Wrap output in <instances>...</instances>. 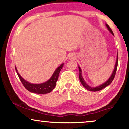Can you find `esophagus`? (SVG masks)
Here are the masks:
<instances>
[{
	"instance_id": "34e87169",
	"label": "esophagus",
	"mask_w": 129,
	"mask_h": 129,
	"mask_svg": "<svg viewBox=\"0 0 129 129\" xmlns=\"http://www.w3.org/2000/svg\"><path fill=\"white\" fill-rule=\"evenodd\" d=\"M75 55H73V54H72V55H70V59H74V57H75Z\"/></svg>"
}]
</instances>
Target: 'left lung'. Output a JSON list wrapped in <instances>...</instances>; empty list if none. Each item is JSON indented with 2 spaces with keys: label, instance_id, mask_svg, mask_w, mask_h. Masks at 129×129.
Wrapping results in <instances>:
<instances>
[{
  "label": "left lung",
  "instance_id": "obj_1",
  "mask_svg": "<svg viewBox=\"0 0 129 129\" xmlns=\"http://www.w3.org/2000/svg\"><path fill=\"white\" fill-rule=\"evenodd\" d=\"M106 27L107 28V29L109 30V31L112 33L113 35H114V33L113 32L112 29H110V27H109L108 24H106ZM117 64H118V53H117V59H116V64H115V67H114V70L113 72V73L112 74V75L110 76V77H109L108 80H107L106 82L104 83L103 84H101V85H100L99 86H97V87H90V86H89L88 84L86 83L85 82V81H84V79L82 77V70H81V69L80 67L79 66V79H80V81L81 82V83L83 86L84 87H85L86 89L87 90H89V91H99V90H101L103 89L104 88H105L106 86H109V84H110L112 82V81L113 80V79L114 78V76H115V75H116V70H117Z\"/></svg>",
  "mask_w": 129,
  "mask_h": 129
}]
</instances>
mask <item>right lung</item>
<instances>
[{
	"instance_id": "obj_1",
	"label": "right lung",
	"mask_w": 129,
	"mask_h": 129,
	"mask_svg": "<svg viewBox=\"0 0 129 129\" xmlns=\"http://www.w3.org/2000/svg\"><path fill=\"white\" fill-rule=\"evenodd\" d=\"M63 65H64V63L61 64L60 66L56 69L53 74V75L52 76V77H50L49 80H47V82L41 84H32L27 82L24 79H23V77L19 75L16 67L15 69L21 82L22 83L23 85L24 86V87L28 91H30L31 93H36V94H43L51 92L54 89V88L55 87L56 85V82H57L58 77H59V73L61 69H62Z\"/></svg>"
}]
</instances>
